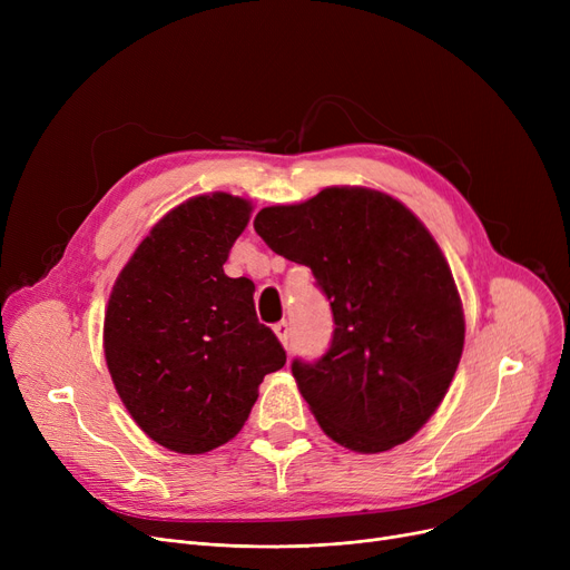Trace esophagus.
<instances>
[{"label": "esophagus", "mask_w": 570, "mask_h": 570, "mask_svg": "<svg viewBox=\"0 0 570 570\" xmlns=\"http://www.w3.org/2000/svg\"><path fill=\"white\" fill-rule=\"evenodd\" d=\"M273 331H275V335L279 337V342L286 346V344H288V331H291V327H288V321H279V323H275V325H273Z\"/></svg>", "instance_id": "esophagus-1"}]
</instances>
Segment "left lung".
<instances>
[{"mask_svg":"<svg viewBox=\"0 0 570 570\" xmlns=\"http://www.w3.org/2000/svg\"><path fill=\"white\" fill-rule=\"evenodd\" d=\"M254 228L307 265L331 301V346L291 363L321 430L355 453L409 441L448 393L464 346L455 279L430 230L400 200L361 187L263 207Z\"/></svg>","mask_w":570,"mask_h":570,"instance_id":"1","label":"left lung"}]
</instances>
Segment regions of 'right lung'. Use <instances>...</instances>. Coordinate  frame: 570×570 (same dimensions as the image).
Returning <instances> with one entry per match:
<instances>
[{
  "label": "right lung",
  "instance_id": "add662e5",
  "mask_svg": "<svg viewBox=\"0 0 570 570\" xmlns=\"http://www.w3.org/2000/svg\"><path fill=\"white\" fill-rule=\"evenodd\" d=\"M252 205L196 196L149 230L119 273L106 312V363L138 428L200 455L243 430L265 374L286 351L254 309V282L224 275Z\"/></svg>",
  "mask_w": 570,
  "mask_h": 570
}]
</instances>
